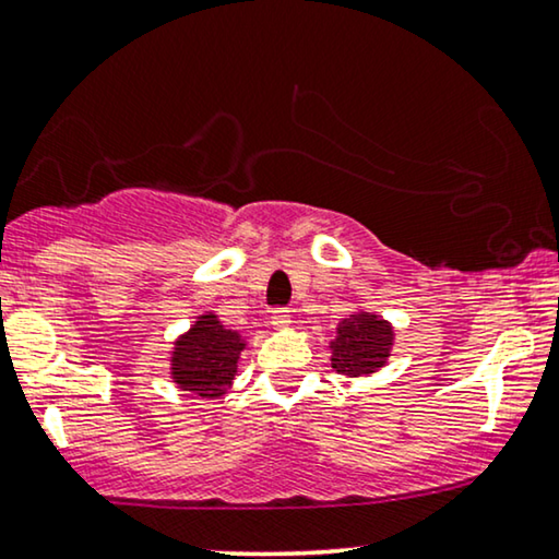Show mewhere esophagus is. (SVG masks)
I'll use <instances>...</instances> for the list:
<instances>
[{
	"label": "esophagus",
	"instance_id": "34e87169",
	"mask_svg": "<svg viewBox=\"0 0 559 559\" xmlns=\"http://www.w3.org/2000/svg\"><path fill=\"white\" fill-rule=\"evenodd\" d=\"M270 323H272L274 328H287L289 323H293V316H289V310H285V308H280V310H272V318H270Z\"/></svg>",
	"mask_w": 559,
	"mask_h": 559
}]
</instances>
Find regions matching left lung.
Wrapping results in <instances>:
<instances>
[{
  "instance_id": "left-lung-1",
  "label": "left lung",
  "mask_w": 559,
  "mask_h": 559,
  "mask_svg": "<svg viewBox=\"0 0 559 559\" xmlns=\"http://www.w3.org/2000/svg\"><path fill=\"white\" fill-rule=\"evenodd\" d=\"M394 346V331L381 316L356 312L341 320L335 341H331V364L346 377H366L386 364Z\"/></svg>"
}]
</instances>
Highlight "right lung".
<instances>
[{
    "label": "right lung",
    "instance_id": "1",
    "mask_svg": "<svg viewBox=\"0 0 559 559\" xmlns=\"http://www.w3.org/2000/svg\"><path fill=\"white\" fill-rule=\"evenodd\" d=\"M247 343L239 331H228L221 325L216 312H203L175 341L170 373L182 392H190L201 400H218L234 384L236 364Z\"/></svg>",
    "mask_w": 559,
    "mask_h": 559
}]
</instances>
